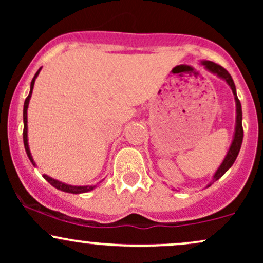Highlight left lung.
I'll return each instance as SVG.
<instances>
[{"instance_id":"left-lung-1","label":"left lung","mask_w":263,"mask_h":263,"mask_svg":"<svg viewBox=\"0 0 263 263\" xmlns=\"http://www.w3.org/2000/svg\"><path fill=\"white\" fill-rule=\"evenodd\" d=\"M203 65L208 70H210L211 73L216 74L218 77L222 78L226 83L229 84V86L231 87L232 92L235 95V101H236V127H235V136H234V141H232L230 149H229L228 155H226L224 162L221 163V165L219 167V170L216 171V173L214 174V182L218 180L219 178H221L224 174L226 173V171L234 164L235 159L240 152L241 144H242V138H243V128H242V110H241V102L238 100L237 95H236V87H235L234 80H232L231 75L228 73L225 68H222L221 65L216 64V63L213 62H203Z\"/></svg>"}]
</instances>
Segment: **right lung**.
<instances>
[{
	"instance_id": "1",
	"label": "right lung",
	"mask_w": 263,
	"mask_h": 263,
	"mask_svg": "<svg viewBox=\"0 0 263 263\" xmlns=\"http://www.w3.org/2000/svg\"><path fill=\"white\" fill-rule=\"evenodd\" d=\"M41 70V69H39ZM39 70L35 73L34 78L32 79V83H31V91H29V95L26 98V101H25V106H23V123H25V126H23V143H25V148H26V152H27V156H28V158L31 159V162L33 163V165H34V162H33V158H32V155H31V151H29V147H28V138H27V108H28V104H29V99H31L32 96V91H33V86H34V81H35V78L38 77L39 74ZM44 179H47L48 182L52 184L53 186H55L57 189L59 190H63V192H66V193H73V194H80V193H86V192H90V190H92L95 188V185L93 186H74V185H68V184H64L62 182H59V180H55L53 179V178L45 176L44 174Z\"/></svg>"
}]
</instances>
